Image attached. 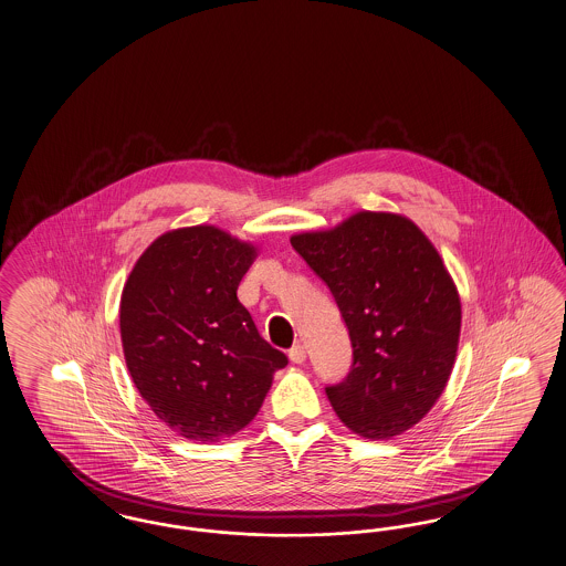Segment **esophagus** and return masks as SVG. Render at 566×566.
Returning <instances> with one entry per match:
<instances>
[{
    "label": "esophagus",
    "instance_id": "esophagus-1",
    "mask_svg": "<svg viewBox=\"0 0 566 566\" xmlns=\"http://www.w3.org/2000/svg\"><path fill=\"white\" fill-rule=\"evenodd\" d=\"M289 358H291L295 365L305 363V348H303L301 344H296V346H293V348L289 350Z\"/></svg>",
    "mask_w": 566,
    "mask_h": 566
}]
</instances>
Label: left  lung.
Segmentation results:
<instances>
[{
  "label": "left lung",
  "instance_id": "1",
  "mask_svg": "<svg viewBox=\"0 0 566 566\" xmlns=\"http://www.w3.org/2000/svg\"><path fill=\"white\" fill-rule=\"evenodd\" d=\"M291 243L350 331L352 371L326 386L339 420L371 441L418 424L446 390L460 339V296L437 248L407 216L369 210Z\"/></svg>",
  "mask_w": 566,
  "mask_h": 566
}]
</instances>
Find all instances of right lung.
<instances>
[{"mask_svg": "<svg viewBox=\"0 0 566 566\" xmlns=\"http://www.w3.org/2000/svg\"><path fill=\"white\" fill-rule=\"evenodd\" d=\"M256 245L214 224L171 229L120 295L123 354L142 399L174 432L216 443L245 429L289 358L238 298Z\"/></svg>", "mask_w": 566, "mask_h": 566, "instance_id": "right-lung-1", "label": "right lung"}]
</instances>
